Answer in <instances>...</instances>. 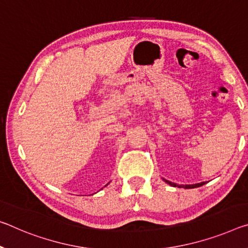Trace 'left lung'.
Returning <instances> with one entry per match:
<instances>
[{"label": "left lung", "mask_w": 248, "mask_h": 248, "mask_svg": "<svg viewBox=\"0 0 248 248\" xmlns=\"http://www.w3.org/2000/svg\"><path fill=\"white\" fill-rule=\"evenodd\" d=\"M163 181L168 184H170L171 186H178V187H184V188H194V187H199V186H202L205 184L206 182H201V183H196V184H186V186H183V184H176V183H173L171 182V181H168L166 179H163Z\"/></svg>", "instance_id": "obj_1"}]
</instances>
